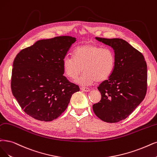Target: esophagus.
I'll return each instance as SVG.
<instances>
[{
  "label": "esophagus",
  "instance_id": "34e87169",
  "mask_svg": "<svg viewBox=\"0 0 157 157\" xmlns=\"http://www.w3.org/2000/svg\"><path fill=\"white\" fill-rule=\"evenodd\" d=\"M81 90L85 91V92H89L90 90V89L88 87H84V86H82V87H81Z\"/></svg>",
  "mask_w": 157,
  "mask_h": 157
}]
</instances>
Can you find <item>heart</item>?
I'll return each instance as SVG.
<instances>
[{"label":"heart","mask_w":157,"mask_h":157,"mask_svg":"<svg viewBox=\"0 0 157 157\" xmlns=\"http://www.w3.org/2000/svg\"><path fill=\"white\" fill-rule=\"evenodd\" d=\"M114 52L110 48L94 43L88 42L77 46L74 51V57L66 56L63 59V68L67 76L75 79L81 85H89L95 81L101 82L112 74L115 67Z\"/></svg>","instance_id":"heart-1"}]
</instances>
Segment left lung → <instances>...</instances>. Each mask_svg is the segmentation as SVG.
Here are the masks:
<instances>
[{
    "label": "left lung",
    "instance_id": "left-lung-1",
    "mask_svg": "<svg viewBox=\"0 0 157 157\" xmlns=\"http://www.w3.org/2000/svg\"><path fill=\"white\" fill-rule=\"evenodd\" d=\"M114 50L115 67L98 86L101 100L92 105L94 114L107 123L125 120L144 100L147 92V64L141 52L125 40L96 37Z\"/></svg>",
    "mask_w": 157,
    "mask_h": 157
}]
</instances>
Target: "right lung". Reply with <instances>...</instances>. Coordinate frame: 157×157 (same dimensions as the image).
<instances>
[{
  "mask_svg": "<svg viewBox=\"0 0 157 157\" xmlns=\"http://www.w3.org/2000/svg\"><path fill=\"white\" fill-rule=\"evenodd\" d=\"M75 37L59 36L39 40L15 57L11 88L21 109L44 121L56 119L65 111L79 86L64 76L63 59Z\"/></svg>",
  "mask_w": 157,
  "mask_h": 157,
  "instance_id": "right-lung-1",
  "label": "right lung"
}]
</instances>
